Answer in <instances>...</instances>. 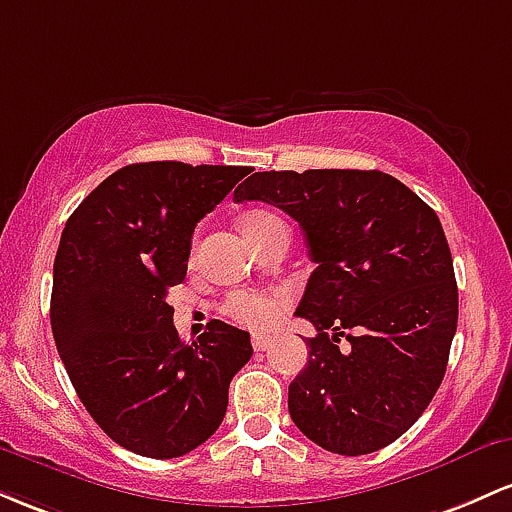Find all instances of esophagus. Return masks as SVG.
Returning <instances> with one entry per match:
<instances>
[{"label":"esophagus","mask_w":512,"mask_h":512,"mask_svg":"<svg viewBox=\"0 0 512 512\" xmlns=\"http://www.w3.org/2000/svg\"><path fill=\"white\" fill-rule=\"evenodd\" d=\"M272 344H274L272 334H260V332L252 334V349L255 351H267Z\"/></svg>","instance_id":"34e87169"}]
</instances>
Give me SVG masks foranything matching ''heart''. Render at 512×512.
Segmentation results:
<instances>
[{
  "label": "heart",
  "instance_id": "obj_1",
  "mask_svg": "<svg viewBox=\"0 0 512 512\" xmlns=\"http://www.w3.org/2000/svg\"><path fill=\"white\" fill-rule=\"evenodd\" d=\"M281 223V219L272 211H264V209H255L248 211L243 216V233L248 238L260 236L262 231L267 228L276 226ZM284 293H231L221 305L223 315H228L231 320L240 322V325H248V327H264L279 315L281 305H284Z\"/></svg>",
  "mask_w": 512,
  "mask_h": 512
}]
</instances>
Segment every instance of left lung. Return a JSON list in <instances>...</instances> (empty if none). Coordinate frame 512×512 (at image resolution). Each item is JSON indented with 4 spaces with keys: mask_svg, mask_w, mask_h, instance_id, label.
I'll list each match as a JSON object with an SVG mask.
<instances>
[{
    "mask_svg": "<svg viewBox=\"0 0 512 512\" xmlns=\"http://www.w3.org/2000/svg\"><path fill=\"white\" fill-rule=\"evenodd\" d=\"M233 199L284 209L317 264L296 308L317 337L289 385L293 424L337 455L395 443L443 383L457 330L455 269L436 211L380 170H264ZM339 336L350 342L342 350Z\"/></svg>",
    "mask_w": 512,
    "mask_h": 512,
    "instance_id": "obj_1",
    "label": "left lung"
}]
</instances>
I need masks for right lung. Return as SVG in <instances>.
<instances>
[{
    "mask_svg": "<svg viewBox=\"0 0 512 512\" xmlns=\"http://www.w3.org/2000/svg\"><path fill=\"white\" fill-rule=\"evenodd\" d=\"M248 166L132 163L105 178L64 226L50 322L76 395L122 448L170 460L214 436L250 334L221 320L182 344L168 305L192 233Z\"/></svg>",
    "mask_w": 512,
    "mask_h": 512,
    "instance_id": "add662e5",
    "label": "right lung"
}]
</instances>
